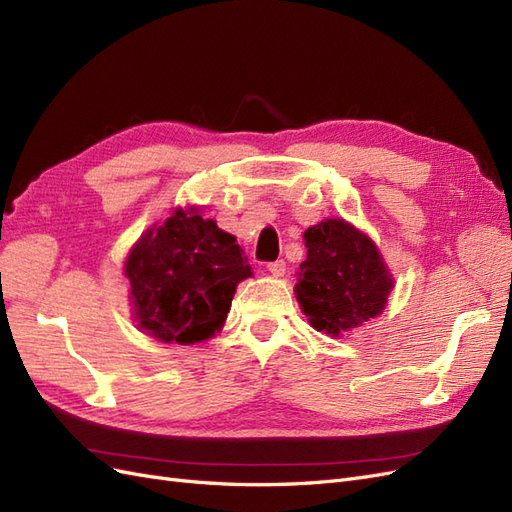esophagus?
Segmentation results:
<instances>
[{
	"mask_svg": "<svg viewBox=\"0 0 512 512\" xmlns=\"http://www.w3.org/2000/svg\"><path fill=\"white\" fill-rule=\"evenodd\" d=\"M267 271L275 277H282L286 273V262L284 260H275V262H269L267 265Z\"/></svg>",
	"mask_w": 512,
	"mask_h": 512,
	"instance_id": "34e87169",
	"label": "esophagus"
}]
</instances>
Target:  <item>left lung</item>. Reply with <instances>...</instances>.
Instances as JSON below:
<instances>
[{
	"label": "left lung",
	"mask_w": 512,
	"mask_h": 512,
	"mask_svg": "<svg viewBox=\"0 0 512 512\" xmlns=\"http://www.w3.org/2000/svg\"><path fill=\"white\" fill-rule=\"evenodd\" d=\"M307 258L294 294L309 324L344 337L384 312L395 277L365 232L342 218H327L303 232Z\"/></svg>",
	"instance_id": "1"
}]
</instances>
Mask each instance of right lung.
I'll return each instance as SVG.
<instances>
[{
	"label": "right lung",
	"mask_w": 512,
	"mask_h": 512,
	"mask_svg": "<svg viewBox=\"0 0 512 512\" xmlns=\"http://www.w3.org/2000/svg\"><path fill=\"white\" fill-rule=\"evenodd\" d=\"M136 327L162 344H200L220 333L239 282L252 277L237 237L175 207L149 226L123 262Z\"/></svg>",
	"instance_id": "1"
}]
</instances>
